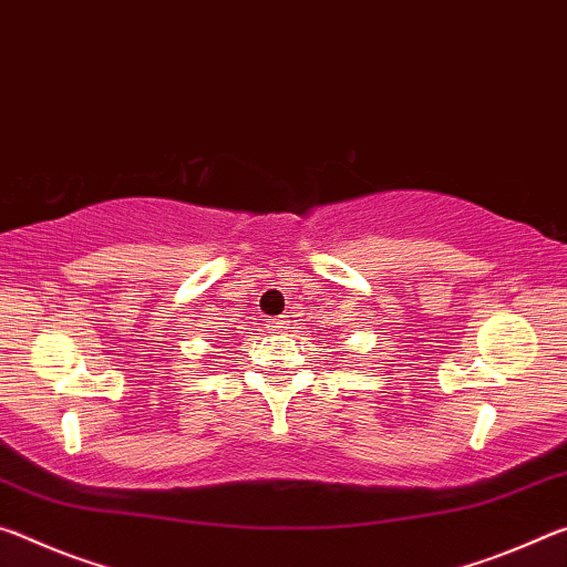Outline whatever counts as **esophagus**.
<instances>
[{
  "label": "esophagus",
  "instance_id": "34e87169",
  "mask_svg": "<svg viewBox=\"0 0 567 567\" xmlns=\"http://www.w3.org/2000/svg\"><path fill=\"white\" fill-rule=\"evenodd\" d=\"M266 329L271 333H284L286 329H289V321H286V317H276V319H268Z\"/></svg>",
  "mask_w": 567,
  "mask_h": 567
}]
</instances>
